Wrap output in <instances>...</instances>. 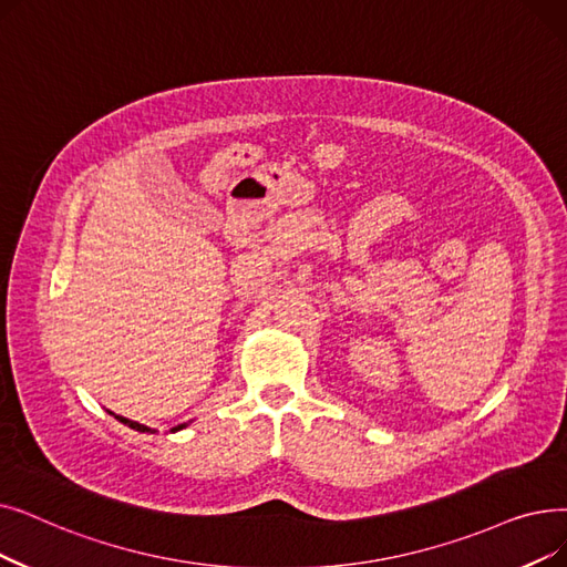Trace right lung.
<instances>
[{
  "instance_id": "right-lung-1",
  "label": "right lung",
  "mask_w": 567,
  "mask_h": 567,
  "mask_svg": "<svg viewBox=\"0 0 567 567\" xmlns=\"http://www.w3.org/2000/svg\"><path fill=\"white\" fill-rule=\"evenodd\" d=\"M109 414H113L120 424H125V426H130V429H134V431H138V433H155V429L145 426V424H138V422H132V420H127V416L115 414V412H111V410H109ZM185 426H187V424H178L176 429H171V433H176V431H181V429H185Z\"/></svg>"
}]
</instances>
